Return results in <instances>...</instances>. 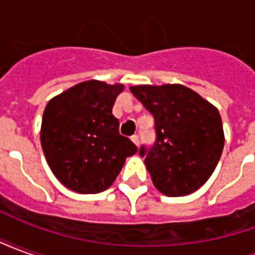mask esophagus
I'll list each match as a JSON object with an SVG mask.
<instances>
[{
  "mask_svg": "<svg viewBox=\"0 0 255 255\" xmlns=\"http://www.w3.org/2000/svg\"><path fill=\"white\" fill-rule=\"evenodd\" d=\"M131 140H132L133 143L136 144V146L139 144V136H138V135H132V136H131Z\"/></svg>",
  "mask_w": 255,
  "mask_h": 255,
  "instance_id": "1",
  "label": "esophagus"
}]
</instances>
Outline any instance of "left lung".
<instances>
[{"label":"left lung","instance_id":"left-lung-1","mask_svg":"<svg viewBox=\"0 0 255 255\" xmlns=\"http://www.w3.org/2000/svg\"><path fill=\"white\" fill-rule=\"evenodd\" d=\"M129 90L154 117V142L142 144L139 155L155 188L166 197L197 191L213 173L224 147L219 111L182 84Z\"/></svg>","mask_w":255,"mask_h":255}]
</instances>
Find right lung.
<instances>
[{"label":"right lung","instance_id":"1","mask_svg":"<svg viewBox=\"0 0 255 255\" xmlns=\"http://www.w3.org/2000/svg\"><path fill=\"white\" fill-rule=\"evenodd\" d=\"M123 84L89 80L49 101L43 112L41 143L50 169L79 194L105 191L126 158L138 147L120 135L112 109Z\"/></svg>","mask_w":255,"mask_h":255}]
</instances>
